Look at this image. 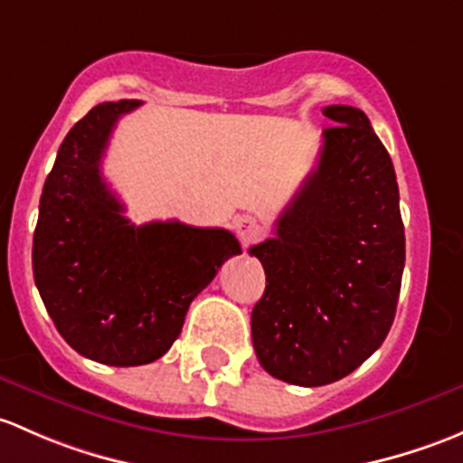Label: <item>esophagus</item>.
<instances>
[{"instance_id": "1", "label": "esophagus", "mask_w": 463, "mask_h": 463, "mask_svg": "<svg viewBox=\"0 0 463 463\" xmlns=\"http://www.w3.org/2000/svg\"><path fill=\"white\" fill-rule=\"evenodd\" d=\"M233 230H236L238 238H241L242 242H251L256 241V238L260 236V222L256 221L254 216H238L236 221H233Z\"/></svg>"}]
</instances>
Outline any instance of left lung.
Returning a JSON list of instances; mask_svg holds the SVG:
<instances>
[{
	"label": "left lung",
	"instance_id": "left-lung-1",
	"mask_svg": "<svg viewBox=\"0 0 463 463\" xmlns=\"http://www.w3.org/2000/svg\"><path fill=\"white\" fill-rule=\"evenodd\" d=\"M317 169L250 250L267 285L251 309L260 365L285 383L327 385L354 373L392 327L406 263L392 160L361 109H323Z\"/></svg>",
	"mask_w": 463,
	"mask_h": 463
}]
</instances>
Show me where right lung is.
Wrapping results in <instances>:
<instances>
[{"mask_svg":"<svg viewBox=\"0 0 463 463\" xmlns=\"http://www.w3.org/2000/svg\"><path fill=\"white\" fill-rule=\"evenodd\" d=\"M140 104H98L71 128L33 236V276L57 332L87 359L118 368L160 359L194 298L241 254L227 230L178 221L136 227L122 216L99 162L116 122Z\"/></svg>","mask_w":463,"mask_h":463,"instance_id":"1","label":"right lung"}]
</instances>
